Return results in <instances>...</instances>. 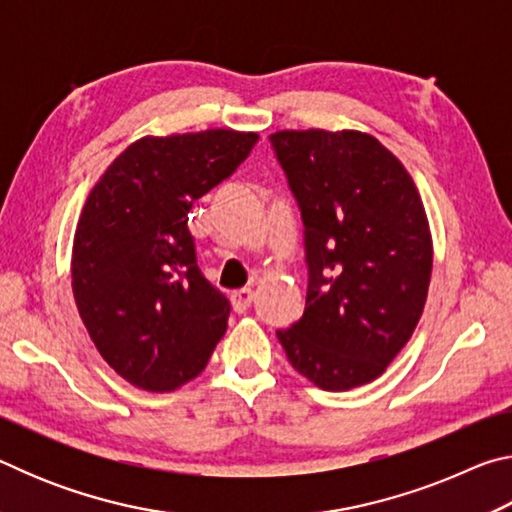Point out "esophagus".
<instances>
[{
	"instance_id": "obj_1",
	"label": "esophagus",
	"mask_w": 512,
	"mask_h": 512,
	"mask_svg": "<svg viewBox=\"0 0 512 512\" xmlns=\"http://www.w3.org/2000/svg\"><path fill=\"white\" fill-rule=\"evenodd\" d=\"M253 291L250 289H241V291H235L232 293V305H235V311H239V314H244V311H248V307L253 305Z\"/></svg>"
}]
</instances>
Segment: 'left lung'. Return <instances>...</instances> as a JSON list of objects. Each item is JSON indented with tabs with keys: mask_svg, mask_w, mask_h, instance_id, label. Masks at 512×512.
Returning a JSON list of instances; mask_svg holds the SVG:
<instances>
[{
	"mask_svg": "<svg viewBox=\"0 0 512 512\" xmlns=\"http://www.w3.org/2000/svg\"><path fill=\"white\" fill-rule=\"evenodd\" d=\"M305 223V314L280 339L291 366L323 391L384 375L427 302L433 244L404 164L361 131L271 135Z\"/></svg>",
	"mask_w": 512,
	"mask_h": 512,
	"instance_id": "left-lung-1",
	"label": "left lung"
}]
</instances>
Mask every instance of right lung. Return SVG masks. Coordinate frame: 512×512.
<instances>
[{"instance_id": "right-lung-1", "label": "right lung", "mask_w": 512, "mask_h": 512, "mask_svg": "<svg viewBox=\"0 0 512 512\" xmlns=\"http://www.w3.org/2000/svg\"><path fill=\"white\" fill-rule=\"evenodd\" d=\"M257 140L232 128L142 137L83 205L72 248L76 307L108 366L142 391L169 393L201 375L228 329L230 302L196 264L187 214Z\"/></svg>"}]
</instances>
